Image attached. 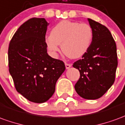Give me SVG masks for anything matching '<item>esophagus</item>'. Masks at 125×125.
<instances>
[{"label":"esophagus","instance_id":"esophagus-1","mask_svg":"<svg viewBox=\"0 0 125 125\" xmlns=\"http://www.w3.org/2000/svg\"><path fill=\"white\" fill-rule=\"evenodd\" d=\"M65 68H66V69H69L72 66V65L70 64V63H65Z\"/></svg>","mask_w":125,"mask_h":125}]
</instances>
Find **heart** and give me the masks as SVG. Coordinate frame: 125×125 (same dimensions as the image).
I'll use <instances>...</instances> for the list:
<instances>
[{
    "label": "heart",
    "instance_id": "b5f03b06",
    "mask_svg": "<svg viewBox=\"0 0 125 125\" xmlns=\"http://www.w3.org/2000/svg\"><path fill=\"white\" fill-rule=\"evenodd\" d=\"M93 30L87 23L63 20L51 30V35L45 38V43L51 55L56 56L62 51L70 58L76 59L87 52L93 39Z\"/></svg>",
    "mask_w": 125,
    "mask_h": 125
}]
</instances>
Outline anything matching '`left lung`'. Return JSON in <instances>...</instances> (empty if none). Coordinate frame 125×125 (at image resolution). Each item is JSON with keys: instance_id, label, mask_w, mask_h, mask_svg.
I'll return each mask as SVG.
<instances>
[{"instance_id": "8db88e82", "label": "left lung", "mask_w": 125, "mask_h": 125, "mask_svg": "<svg viewBox=\"0 0 125 125\" xmlns=\"http://www.w3.org/2000/svg\"><path fill=\"white\" fill-rule=\"evenodd\" d=\"M88 21L93 30V39L82 59L73 64L80 72V78L74 88L84 99H97L106 93L115 81L116 45L105 26L91 19Z\"/></svg>"}]
</instances>
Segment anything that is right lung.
I'll list each match as a JSON object with an SVG mask.
<instances>
[{
    "instance_id": "add662e5",
    "label": "right lung",
    "mask_w": 125,
    "mask_h": 125,
    "mask_svg": "<svg viewBox=\"0 0 125 125\" xmlns=\"http://www.w3.org/2000/svg\"><path fill=\"white\" fill-rule=\"evenodd\" d=\"M48 25L44 18L28 20L15 33L8 50L9 70L17 91L38 104L53 95L57 81L65 69L62 61L48 55Z\"/></svg>"
}]
</instances>
